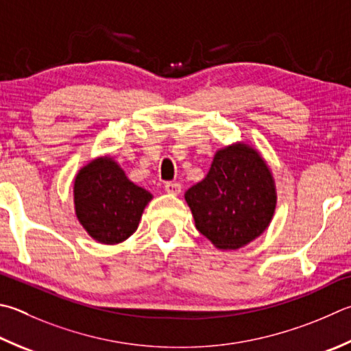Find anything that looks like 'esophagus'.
<instances>
[{"mask_svg":"<svg viewBox=\"0 0 351 351\" xmlns=\"http://www.w3.org/2000/svg\"><path fill=\"white\" fill-rule=\"evenodd\" d=\"M165 192L169 195H180L181 193V184L180 182H165Z\"/></svg>","mask_w":351,"mask_h":351,"instance_id":"esophagus-1","label":"esophagus"}]
</instances>
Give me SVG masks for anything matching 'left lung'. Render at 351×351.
Returning <instances> with one entry per match:
<instances>
[{"mask_svg":"<svg viewBox=\"0 0 351 351\" xmlns=\"http://www.w3.org/2000/svg\"><path fill=\"white\" fill-rule=\"evenodd\" d=\"M196 228L221 250L244 247L269 227L276 189L263 158L247 144L218 150L201 182L186 192Z\"/></svg>","mask_w":351,"mask_h":351,"instance_id":"obj_1","label":"left lung"}]
</instances>
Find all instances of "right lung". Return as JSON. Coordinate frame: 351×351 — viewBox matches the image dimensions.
Listing matches in <instances>:
<instances>
[{
  "mask_svg": "<svg viewBox=\"0 0 351 351\" xmlns=\"http://www.w3.org/2000/svg\"><path fill=\"white\" fill-rule=\"evenodd\" d=\"M152 193L138 187L110 156L93 159L75 178V212L101 244H119L138 228Z\"/></svg>",
  "mask_w": 351,
  "mask_h": 351,
  "instance_id": "right-lung-1",
  "label": "right lung"
}]
</instances>
